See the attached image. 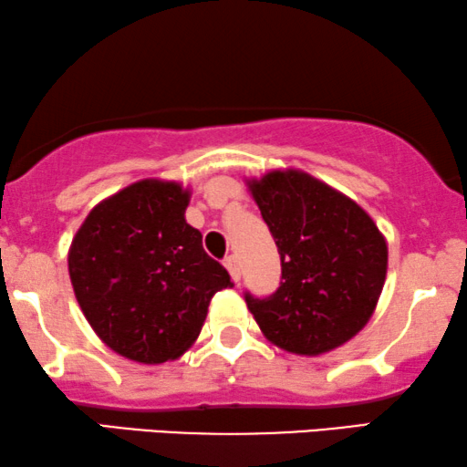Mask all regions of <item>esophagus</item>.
Wrapping results in <instances>:
<instances>
[{
  "mask_svg": "<svg viewBox=\"0 0 467 467\" xmlns=\"http://www.w3.org/2000/svg\"><path fill=\"white\" fill-rule=\"evenodd\" d=\"M226 269L230 271V275H233L234 282L241 280V263H239V258L234 256V254H233V256L226 258Z\"/></svg>",
  "mask_w": 467,
  "mask_h": 467,
  "instance_id": "esophagus-1",
  "label": "esophagus"
}]
</instances>
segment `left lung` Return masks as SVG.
<instances>
[{"mask_svg":"<svg viewBox=\"0 0 467 467\" xmlns=\"http://www.w3.org/2000/svg\"><path fill=\"white\" fill-rule=\"evenodd\" d=\"M282 261L280 288L245 295L265 338L297 356H321L370 321L388 274V244L356 200L304 170L247 179Z\"/></svg>","mask_w":467,"mask_h":467,"instance_id":"obj_1","label":"left lung"}]
</instances>
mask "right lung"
<instances>
[{"label": "right lung", "instance_id": "obj_1", "mask_svg": "<svg viewBox=\"0 0 467 467\" xmlns=\"http://www.w3.org/2000/svg\"><path fill=\"white\" fill-rule=\"evenodd\" d=\"M192 190L141 179L88 213L68 247L77 304L94 334L140 364L181 358L196 342L228 271L185 220Z\"/></svg>", "mask_w": 467, "mask_h": 467}]
</instances>
